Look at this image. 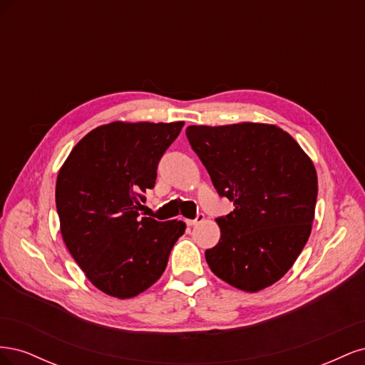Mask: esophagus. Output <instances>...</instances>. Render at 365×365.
<instances>
[{"instance_id": "esophagus-1", "label": "esophagus", "mask_w": 365, "mask_h": 365, "mask_svg": "<svg viewBox=\"0 0 365 365\" xmlns=\"http://www.w3.org/2000/svg\"><path fill=\"white\" fill-rule=\"evenodd\" d=\"M204 219H205L204 213H197L195 219H187V220H185V222H187V225H190V227H192V225H197V224H201Z\"/></svg>"}]
</instances>
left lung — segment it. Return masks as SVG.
<instances>
[{
	"instance_id": "obj_1",
	"label": "left lung",
	"mask_w": 365,
	"mask_h": 365,
	"mask_svg": "<svg viewBox=\"0 0 365 365\" xmlns=\"http://www.w3.org/2000/svg\"><path fill=\"white\" fill-rule=\"evenodd\" d=\"M192 149L235 210L220 216L217 245L205 260L219 279L247 292L280 280L312 230L314 164L283 129L263 123L189 126Z\"/></svg>"
}]
</instances>
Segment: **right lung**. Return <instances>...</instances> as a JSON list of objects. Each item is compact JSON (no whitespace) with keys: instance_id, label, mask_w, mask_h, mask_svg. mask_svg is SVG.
Wrapping results in <instances>:
<instances>
[{"instance_id":"obj_1","label":"right lung","mask_w":365,"mask_h":365,"mask_svg":"<svg viewBox=\"0 0 365 365\" xmlns=\"http://www.w3.org/2000/svg\"><path fill=\"white\" fill-rule=\"evenodd\" d=\"M184 121H113L86 134L56 181L61 233L73 259L97 289L130 298L155 283L184 235L182 220L140 217L155 187L161 157Z\"/></svg>"}]
</instances>
